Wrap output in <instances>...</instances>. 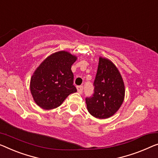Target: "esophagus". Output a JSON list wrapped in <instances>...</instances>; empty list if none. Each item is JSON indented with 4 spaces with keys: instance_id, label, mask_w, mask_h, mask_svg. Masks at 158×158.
<instances>
[{
    "instance_id": "34e87169",
    "label": "esophagus",
    "mask_w": 158,
    "mask_h": 158,
    "mask_svg": "<svg viewBox=\"0 0 158 158\" xmlns=\"http://www.w3.org/2000/svg\"><path fill=\"white\" fill-rule=\"evenodd\" d=\"M77 91L79 94H82V92H83V86H78L77 87Z\"/></svg>"
}]
</instances>
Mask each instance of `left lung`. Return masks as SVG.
<instances>
[{
	"instance_id": "left-lung-1",
	"label": "left lung",
	"mask_w": 158,
	"mask_h": 158,
	"mask_svg": "<svg viewBox=\"0 0 158 158\" xmlns=\"http://www.w3.org/2000/svg\"><path fill=\"white\" fill-rule=\"evenodd\" d=\"M94 93L86 98L88 111L97 118H108L121 107L125 86L118 69L111 61L100 57L94 82Z\"/></svg>"
}]
</instances>
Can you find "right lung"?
<instances>
[{
	"label": "right lung",
	"instance_id": "obj_1",
	"mask_svg": "<svg viewBox=\"0 0 158 158\" xmlns=\"http://www.w3.org/2000/svg\"><path fill=\"white\" fill-rule=\"evenodd\" d=\"M76 60V56L60 51L47 57L37 68L30 79V91L40 107L55 109L69 94L77 92L71 69Z\"/></svg>",
	"mask_w": 158,
	"mask_h": 158
}]
</instances>
